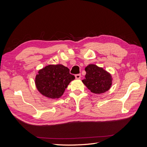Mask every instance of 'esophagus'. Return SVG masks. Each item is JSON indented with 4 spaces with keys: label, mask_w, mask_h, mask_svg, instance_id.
I'll use <instances>...</instances> for the list:
<instances>
[{
    "label": "esophagus",
    "mask_w": 147,
    "mask_h": 147,
    "mask_svg": "<svg viewBox=\"0 0 147 147\" xmlns=\"http://www.w3.org/2000/svg\"><path fill=\"white\" fill-rule=\"evenodd\" d=\"M75 78H76L77 80H79L81 78V74H77L75 75Z\"/></svg>",
    "instance_id": "esophagus-1"
}]
</instances>
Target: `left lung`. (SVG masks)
<instances>
[{"mask_svg": "<svg viewBox=\"0 0 147 147\" xmlns=\"http://www.w3.org/2000/svg\"><path fill=\"white\" fill-rule=\"evenodd\" d=\"M85 78L82 82L94 94H102L109 91L112 84V77L107 71L95 64L85 67Z\"/></svg>", "mask_w": 147, "mask_h": 147, "instance_id": "8db88e82", "label": "left lung"}]
</instances>
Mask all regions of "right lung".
<instances>
[{"label": "right lung", "instance_id": "add662e5", "mask_svg": "<svg viewBox=\"0 0 147 147\" xmlns=\"http://www.w3.org/2000/svg\"><path fill=\"white\" fill-rule=\"evenodd\" d=\"M74 79V75L69 73L67 67L62 64L48 65L38 70L35 84L40 94L55 99L63 95L69 84Z\"/></svg>", "mask_w": 147, "mask_h": 147}]
</instances>
